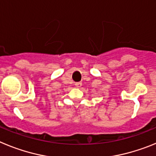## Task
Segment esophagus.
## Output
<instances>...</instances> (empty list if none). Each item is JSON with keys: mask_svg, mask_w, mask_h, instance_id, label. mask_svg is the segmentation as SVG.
I'll list each match as a JSON object with an SVG mask.
<instances>
[{"mask_svg": "<svg viewBox=\"0 0 156 156\" xmlns=\"http://www.w3.org/2000/svg\"><path fill=\"white\" fill-rule=\"evenodd\" d=\"M75 85H76V87H80L82 86V83L77 82V83H76Z\"/></svg>", "mask_w": 156, "mask_h": 156, "instance_id": "esophagus-1", "label": "esophagus"}]
</instances>
